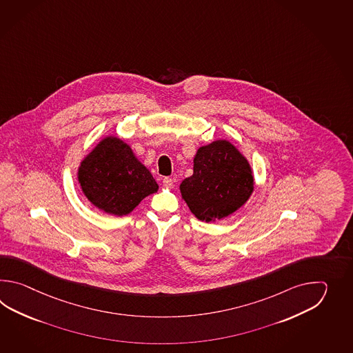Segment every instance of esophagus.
<instances>
[{
  "label": "esophagus",
  "instance_id": "esophagus-1",
  "mask_svg": "<svg viewBox=\"0 0 353 353\" xmlns=\"http://www.w3.org/2000/svg\"><path fill=\"white\" fill-rule=\"evenodd\" d=\"M173 179L172 178H169V176H166L163 179V185L165 188H173Z\"/></svg>",
  "mask_w": 353,
  "mask_h": 353
}]
</instances>
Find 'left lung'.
Here are the masks:
<instances>
[{"instance_id":"8db88e82","label":"left lung","mask_w":353,"mask_h":353,"mask_svg":"<svg viewBox=\"0 0 353 353\" xmlns=\"http://www.w3.org/2000/svg\"><path fill=\"white\" fill-rule=\"evenodd\" d=\"M193 175L180 184L183 199L204 222L222 219L241 208L254 192V175L248 159L227 140L199 148Z\"/></svg>"}]
</instances>
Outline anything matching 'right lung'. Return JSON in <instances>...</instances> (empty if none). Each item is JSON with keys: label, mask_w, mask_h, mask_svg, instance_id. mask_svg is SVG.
I'll list each match as a JSON object with an SVG mask.
<instances>
[{"label": "right lung", "mask_w": 353, "mask_h": 353, "mask_svg": "<svg viewBox=\"0 0 353 353\" xmlns=\"http://www.w3.org/2000/svg\"><path fill=\"white\" fill-rule=\"evenodd\" d=\"M78 181L94 207L113 216H126L159 189L149 169L116 136L101 140L83 159Z\"/></svg>", "instance_id": "1"}]
</instances>
